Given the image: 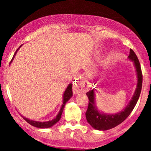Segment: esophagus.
I'll use <instances>...</instances> for the list:
<instances>
[{
	"mask_svg": "<svg viewBox=\"0 0 151 151\" xmlns=\"http://www.w3.org/2000/svg\"><path fill=\"white\" fill-rule=\"evenodd\" d=\"M81 91V88L80 87V86H76V88H75V91L77 93H78V92H79V91Z\"/></svg>",
	"mask_w": 151,
	"mask_h": 151,
	"instance_id": "34e87169",
	"label": "esophagus"
}]
</instances>
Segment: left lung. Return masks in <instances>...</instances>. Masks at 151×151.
I'll list each match as a JSON object with an SVG mask.
<instances>
[{
    "label": "left lung",
    "mask_w": 151,
    "mask_h": 151,
    "mask_svg": "<svg viewBox=\"0 0 151 151\" xmlns=\"http://www.w3.org/2000/svg\"><path fill=\"white\" fill-rule=\"evenodd\" d=\"M129 59L134 62L137 78H138V83H137V88L133 94L132 99L130 101L129 104L124 109V111L115 114L101 113L97 110V108L95 106V91L96 90L95 89H92L86 93V95L89 98V105H88V109L85 114L86 118L88 123L93 129L99 130V131H106V130L113 129L125 120L134 109L141 94L142 82H143V74H142L141 65H140L138 59L137 58L136 53L131 49L130 50Z\"/></svg>",
    "instance_id": "8db88e82"
}]
</instances>
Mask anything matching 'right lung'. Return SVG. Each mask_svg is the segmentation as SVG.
Segmentation results:
<instances>
[{
  "mask_svg": "<svg viewBox=\"0 0 151 151\" xmlns=\"http://www.w3.org/2000/svg\"><path fill=\"white\" fill-rule=\"evenodd\" d=\"M18 49L17 50L16 52H15L14 55H13V59H12L11 62H12V61H13V58H14L15 54H16L17 51H18ZM72 84H69V86L67 87V89H66L65 93H64V96H63V104H62L61 109H60V112H59L58 115H57V116L55 117L54 119H52V120L49 121H45V122H40V121H35L30 120V119H27V118L22 116L23 117L24 120H25L29 124H30V125H32V126H35V127H37V128H40V129H46V128H50V127H51V126H52L53 125H55L56 123H58V121H60V118H61L62 111H63L64 108H65V104L68 101V100H70V99L72 97V96L73 95V93H72Z\"/></svg>",
  "mask_w": 151,
  "mask_h": 151,
  "instance_id": "add662e5",
  "label": "right lung"
}]
</instances>
